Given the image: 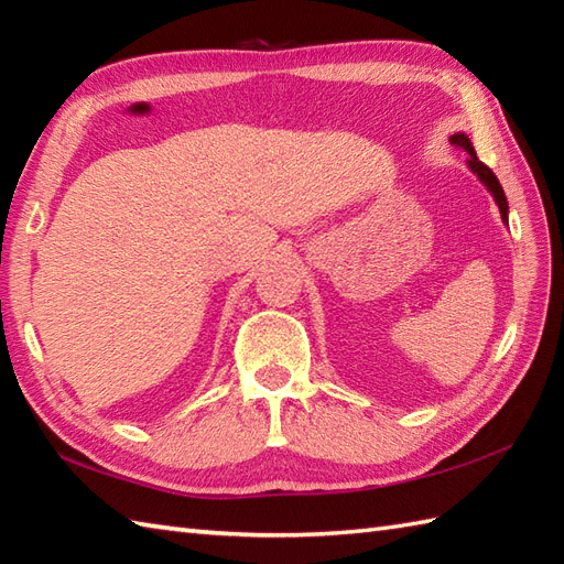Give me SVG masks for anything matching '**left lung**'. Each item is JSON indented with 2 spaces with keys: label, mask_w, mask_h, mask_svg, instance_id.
Listing matches in <instances>:
<instances>
[{
  "label": "left lung",
  "mask_w": 564,
  "mask_h": 564,
  "mask_svg": "<svg viewBox=\"0 0 564 564\" xmlns=\"http://www.w3.org/2000/svg\"><path fill=\"white\" fill-rule=\"evenodd\" d=\"M451 142H455V145L463 148L467 154H470V160H467V164H470V170L477 174V178H480V182L489 188V194L495 196L497 206H499V213H501V220H505V223L509 225V203H507V196H505V188H501V184H499V178L495 176V172L489 170V166H487L485 162L477 160V154H475V150H473V142L467 140L463 133H455V135L451 138Z\"/></svg>",
  "instance_id": "obj_1"
}]
</instances>
